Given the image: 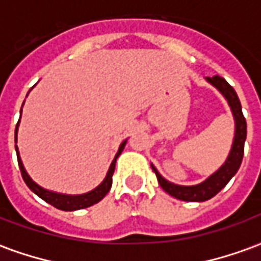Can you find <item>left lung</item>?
<instances>
[{
  "label": "left lung",
  "mask_w": 261,
  "mask_h": 261,
  "mask_svg": "<svg viewBox=\"0 0 261 261\" xmlns=\"http://www.w3.org/2000/svg\"><path fill=\"white\" fill-rule=\"evenodd\" d=\"M205 81L208 84H211L214 88H217L219 93L228 102V106L233 116V121H235L233 141H232L228 158L225 159L224 164L219 166V169L215 170L211 176H208L205 180L198 185H194V186H180V185H175L172 181L166 180L164 176L159 173L158 169L151 164V168L155 172L161 187L168 194L175 197L177 200H181V201L201 202L213 198L236 175L238 169L241 168L242 158H243V148H245V141H246V120L242 113L241 100L236 95L235 89L222 76H218V75H214L213 78L205 76Z\"/></svg>",
  "instance_id": "1"
}]
</instances>
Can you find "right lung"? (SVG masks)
I'll return each instance as SVG.
<instances>
[{
	"label": "right lung",
	"instance_id": "obj_1",
	"mask_svg": "<svg viewBox=\"0 0 261 261\" xmlns=\"http://www.w3.org/2000/svg\"><path fill=\"white\" fill-rule=\"evenodd\" d=\"M32 89H33V88H32ZM29 92H28V93H29ZM22 106H23V105H22ZM20 116H22V109H20ZM19 123L20 119L19 121H18V124H16V128H15V142L18 140V127H19ZM125 144H127V140H124V141L120 144L119 151L116 153L113 162L109 166L106 177L103 179L102 183L97 187H95L93 190H91V192L88 193H84V194H64V193L51 192V190H47V189H44V187L39 186L36 181L33 180L31 176L28 175L25 166L22 164V159H20L18 145H15V149H16V156H18V164H19L20 173H22V177H23V180H25L26 186L29 187L36 196L40 197L42 200H44V201L48 202V204H51L53 207L59 208V210H63V211H76V210L91 207L93 204H96V202L100 201L103 197L108 194L109 190H110V187H112V176H113L114 168H116V161L119 158L120 153L123 152Z\"/></svg>",
	"mask_w": 261,
	"mask_h": 261
}]
</instances>
